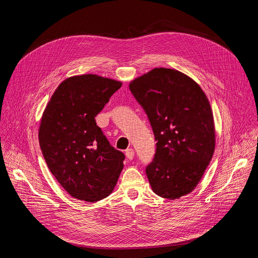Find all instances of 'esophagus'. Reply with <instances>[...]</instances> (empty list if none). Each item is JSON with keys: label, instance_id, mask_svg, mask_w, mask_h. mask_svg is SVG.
<instances>
[{"label": "esophagus", "instance_id": "esophagus-1", "mask_svg": "<svg viewBox=\"0 0 258 258\" xmlns=\"http://www.w3.org/2000/svg\"><path fill=\"white\" fill-rule=\"evenodd\" d=\"M125 155H126V157H127L130 160H132V159L134 158V156H135V151H134V149H132V148L127 149V150L125 151Z\"/></svg>", "mask_w": 258, "mask_h": 258}]
</instances>
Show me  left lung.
I'll use <instances>...</instances> for the list:
<instances>
[{
    "instance_id": "left-lung-1",
    "label": "left lung",
    "mask_w": 258,
    "mask_h": 258,
    "mask_svg": "<svg viewBox=\"0 0 258 258\" xmlns=\"http://www.w3.org/2000/svg\"><path fill=\"white\" fill-rule=\"evenodd\" d=\"M144 108L156 143L146 174L153 192L170 200L191 193L214 152L212 110L201 87L171 68H154L130 83Z\"/></svg>"
}]
</instances>
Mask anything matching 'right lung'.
Wrapping results in <instances>:
<instances>
[{"label":"right lung","mask_w":258,"mask_h":258,"mask_svg":"<svg viewBox=\"0 0 258 258\" xmlns=\"http://www.w3.org/2000/svg\"><path fill=\"white\" fill-rule=\"evenodd\" d=\"M122 83L97 75L64 80L48 102L39 128L47 165L73 198L96 202L111 194L124 154L109 144L95 117Z\"/></svg>","instance_id":"obj_1"}]
</instances>
